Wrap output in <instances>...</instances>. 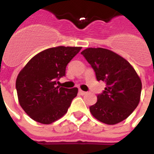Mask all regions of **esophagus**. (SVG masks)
I'll use <instances>...</instances> for the list:
<instances>
[{
    "mask_svg": "<svg viewBox=\"0 0 154 154\" xmlns=\"http://www.w3.org/2000/svg\"><path fill=\"white\" fill-rule=\"evenodd\" d=\"M79 93H80V94H81V95H85V94H87V92L84 91L82 90H79Z\"/></svg>",
    "mask_w": 154,
    "mask_h": 154,
    "instance_id": "1",
    "label": "esophagus"
}]
</instances>
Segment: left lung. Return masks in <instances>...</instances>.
I'll return each mask as SVG.
<instances>
[{"mask_svg": "<svg viewBox=\"0 0 154 154\" xmlns=\"http://www.w3.org/2000/svg\"><path fill=\"white\" fill-rule=\"evenodd\" d=\"M81 53L91 65L97 81L107 85L90 107L91 115L107 125L125 120L138 106L141 95V80L133 66L109 49L87 48Z\"/></svg>", "mask_w": 154, "mask_h": 154, "instance_id": "8db88e82", "label": "left lung"}]
</instances>
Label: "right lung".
<instances>
[{
	"label": "right lung",
	"mask_w": 154,
	"mask_h": 154,
	"mask_svg": "<svg viewBox=\"0 0 154 154\" xmlns=\"http://www.w3.org/2000/svg\"><path fill=\"white\" fill-rule=\"evenodd\" d=\"M81 47L57 46L40 52L22 68L16 79L18 102L34 121L51 124L67 112L78 89L57 86L68 63Z\"/></svg>",
	"instance_id": "obj_1"
}]
</instances>
